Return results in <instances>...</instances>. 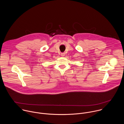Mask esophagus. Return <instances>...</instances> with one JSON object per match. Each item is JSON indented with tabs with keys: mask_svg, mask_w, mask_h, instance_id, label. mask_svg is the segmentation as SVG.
<instances>
[{
	"mask_svg": "<svg viewBox=\"0 0 124 124\" xmlns=\"http://www.w3.org/2000/svg\"><path fill=\"white\" fill-rule=\"evenodd\" d=\"M65 53H61V56H62V57H63V56H64V55H65Z\"/></svg>",
	"mask_w": 124,
	"mask_h": 124,
	"instance_id": "1",
	"label": "esophagus"
}]
</instances>
